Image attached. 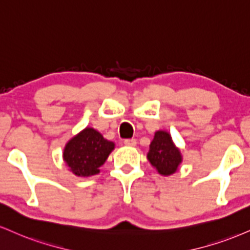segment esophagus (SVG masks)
Listing matches in <instances>:
<instances>
[{
    "label": "esophagus",
    "instance_id": "obj_1",
    "mask_svg": "<svg viewBox=\"0 0 250 250\" xmlns=\"http://www.w3.org/2000/svg\"><path fill=\"white\" fill-rule=\"evenodd\" d=\"M125 144L128 146H135L137 144V142L135 138H128V140H125Z\"/></svg>",
    "mask_w": 250,
    "mask_h": 250
}]
</instances>
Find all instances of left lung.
<instances>
[{
	"mask_svg": "<svg viewBox=\"0 0 250 250\" xmlns=\"http://www.w3.org/2000/svg\"><path fill=\"white\" fill-rule=\"evenodd\" d=\"M146 157L162 176H170L176 172L183 161L180 150L174 146L171 135L164 130L155 133Z\"/></svg>",
	"mask_w": 250,
	"mask_h": 250,
	"instance_id": "1",
	"label": "left lung"
}]
</instances>
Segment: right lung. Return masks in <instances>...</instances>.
I'll return each mask as SVG.
<instances>
[{
    "instance_id": "right-lung-1",
    "label": "right lung",
    "mask_w": 250,
    "mask_h": 250,
    "mask_svg": "<svg viewBox=\"0 0 250 250\" xmlns=\"http://www.w3.org/2000/svg\"><path fill=\"white\" fill-rule=\"evenodd\" d=\"M115 148L95 129L87 127L66 143L62 158L70 171L78 177H89L100 172V167Z\"/></svg>"
}]
</instances>
